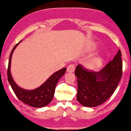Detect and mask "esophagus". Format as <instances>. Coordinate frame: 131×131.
<instances>
[{"instance_id": "1", "label": "esophagus", "mask_w": 131, "mask_h": 131, "mask_svg": "<svg viewBox=\"0 0 131 131\" xmlns=\"http://www.w3.org/2000/svg\"><path fill=\"white\" fill-rule=\"evenodd\" d=\"M75 66L74 64H71V65H69L67 67V72H73L74 71H75Z\"/></svg>"}]
</instances>
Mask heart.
Listing matches in <instances>:
<instances>
[{"label": "heart", "mask_w": 131, "mask_h": 131, "mask_svg": "<svg viewBox=\"0 0 131 131\" xmlns=\"http://www.w3.org/2000/svg\"><path fill=\"white\" fill-rule=\"evenodd\" d=\"M101 63H102V61L98 59H95L88 63V67L91 69H96L101 65Z\"/></svg>", "instance_id": "1"}]
</instances>
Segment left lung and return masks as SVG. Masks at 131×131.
<instances>
[{
  "label": "left lung",
  "instance_id": "obj_1",
  "mask_svg": "<svg viewBox=\"0 0 131 131\" xmlns=\"http://www.w3.org/2000/svg\"><path fill=\"white\" fill-rule=\"evenodd\" d=\"M122 53L119 50L112 60L99 72L87 70L77 66V100L87 107H96L104 103L114 92L123 73Z\"/></svg>",
  "mask_w": 131,
  "mask_h": 131
}]
</instances>
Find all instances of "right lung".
<instances>
[{
  "instance_id": "add662e5",
  "label": "right lung",
  "mask_w": 131,
  "mask_h": 131,
  "mask_svg": "<svg viewBox=\"0 0 131 131\" xmlns=\"http://www.w3.org/2000/svg\"><path fill=\"white\" fill-rule=\"evenodd\" d=\"M21 40L16 44L12 49L11 55L9 56L8 70H7V78L8 82L10 84L15 94L22 102L35 108L45 107L52 100L56 85L59 80L66 73V68H63L54 73L42 85L35 90H27L19 87L12 79L10 68L12 53L17 46L21 42Z\"/></svg>"
}]
</instances>
